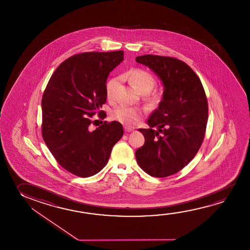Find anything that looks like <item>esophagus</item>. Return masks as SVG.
Wrapping results in <instances>:
<instances>
[{
	"label": "esophagus",
	"instance_id": "obj_1",
	"mask_svg": "<svg viewBox=\"0 0 250 250\" xmlns=\"http://www.w3.org/2000/svg\"><path fill=\"white\" fill-rule=\"evenodd\" d=\"M124 129H125V131H127V132H130V131H133V129L131 128V127L125 126L124 127Z\"/></svg>",
	"mask_w": 250,
	"mask_h": 250
}]
</instances>
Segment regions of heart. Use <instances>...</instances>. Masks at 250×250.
<instances>
[{
  "label": "heart",
  "mask_w": 250,
  "mask_h": 250,
  "mask_svg": "<svg viewBox=\"0 0 250 250\" xmlns=\"http://www.w3.org/2000/svg\"><path fill=\"white\" fill-rule=\"evenodd\" d=\"M125 78L129 80L131 85L140 94H146V100L150 104H157L162 100L164 96V88L159 87L153 89L155 86V78L146 70L134 68L128 70L125 73ZM119 82V78L112 77L105 83V94L107 99H113L115 87ZM143 115V111L137 107L119 105L116 107L111 112V118L125 125H134L139 122Z\"/></svg>",
  "instance_id": "obj_1"
}]
</instances>
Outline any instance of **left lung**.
<instances>
[{
    "instance_id": "obj_1",
    "label": "left lung",
    "mask_w": 250,
    "mask_h": 250,
    "mask_svg": "<svg viewBox=\"0 0 250 250\" xmlns=\"http://www.w3.org/2000/svg\"><path fill=\"white\" fill-rule=\"evenodd\" d=\"M136 61L153 70L165 87L159 108L148 119L150 128L139 129L145 144L136 151V160L149 175L165 178L183 169L201 148L208 99L200 78L185 62L156 55L137 57Z\"/></svg>"
}]
</instances>
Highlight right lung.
Masks as SVG:
<instances>
[{"mask_svg": "<svg viewBox=\"0 0 250 250\" xmlns=\"http://www.w3.org/2000/svg\"><path fill=\"white\" fill-rule=\"evenodd\" d=\"M123 50L83 52L67 58L49 78L42 99V135L58 164L76 176L100 172L111 149L124 134L122 125L104 121L94 131L90 125L106 102L109 73L123 61Z\"/></svg>", "mask_w": 250, "mask_h": 250, "instance_id": "right-lung-1", "label": "right lung"}]
</instances>
